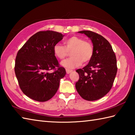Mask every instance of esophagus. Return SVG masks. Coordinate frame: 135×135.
Instances as JSON below:
<instances>
[{
    "instance_id": "esophagus-1",
    "label": "esophagus",
    "mask_w": 135,
    "mask_h": 135,
    "mask_svg": "<svg viewBox=\"0 0 135 135\" xmlns=\"http://www.w3.org/2000/svg\"><path fill=\"white\" fill-rule=\"evenodd\" d=\"M73 71L72 70H68V69H66V73H67V74H69L71 73H72Z\"/></svg>"
}]
</instances>
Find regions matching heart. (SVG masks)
<instances>
[{"mask_svg":"<svg viewBox=\"0 0 135 135\" xmlns=\"http://www.w3.org/2000/svg\"><path fill=\"white\" fill-rule=\"evenodd\" d=\"M64 47L60 44H55L53 52L58 59L62 60L70 51V58L61 62V65L67 69H73L80 66L83 62L87 63L94 54L92 44L78 36H72L64 41Z\"/></svg>","mask_w":135,"mask_h":135,"instance_id":"obj_1","label":"heart"}]
</instances>
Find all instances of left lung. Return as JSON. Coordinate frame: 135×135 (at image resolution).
<instances>
[{
  "label": "left lung",
  "mask_w": 135,
  "mask_h": 135,
  "mask_svg": "<svg viewBox=\"0 0 135 135\" xmlns=\"http://www.w3.org/2000/svg\"><path fill=\"white\" fill-rule=\"evenodd\" d=\"M78 33L90 38L94 54L88 65L76 71L79 80L75 88L83 99L95 101L104 97L112 88L117 73V58L111 45L104 37L89 30Z\"/></svg>",
  "instance_id": "8db88e82"
}]
</instances>
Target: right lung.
<instances>
[{"label": "right lung", "mask_w": 135, "mask_h": 135, "mask_svg": "<svg viewBox=\"0 0 135 135\" xmlns=\"http://www.w3.org/2000/svg\"><path fill=\"white\" fill-rule=\"evenodd\" d=\"M64 36L57 31H38L18 50L15 61V74L20 89L30 98L45 102L57 92L60 80L65 75L66 71L59 66L53 47ZM56 67L57 70L53 73L48 72Z\"/></svg>", "instance_id": "right-lung-1"}]
</instances>
